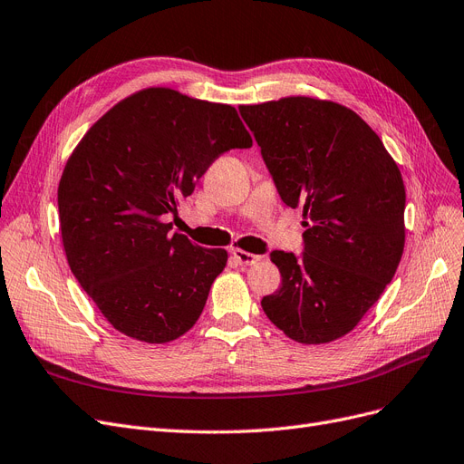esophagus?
Returning a JSON list of instances; mask_svg holds the SVG:
<instances>
[{
	"label": "esophagus",
	"instance_id": "obj_1",
	"mask_svg": "<svg viewBox=\"0 0 464 464\" xmlns=\"http://www.w3.org/2000/svg\"><path fill=\"white\" fill-rule=\"evenodd\" d=\"M233 260L238 264V266H254L258 264L262 260V256H256V254H250L246 250H233Z\"/></svg>",
	"mask_w": 464,
	"mask_h": 464
}]
</instances>
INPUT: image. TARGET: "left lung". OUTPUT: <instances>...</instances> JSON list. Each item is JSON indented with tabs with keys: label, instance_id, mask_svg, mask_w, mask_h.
I'll return each mask as SVG.
<instances>
[{
	"label": "left lung",
	"instance_id": "obj_1",
	"mask_svg": "<svg viewBox=\"0 0 464 464\" xmlns=\"http://www.w3.org/2000/svg\"><path fill=\"white\" fill-rule=\"evenodd\" d=\"M290 208L304 210V252L273 250L281 288L269 321L300 344L348 334L381 298L405 245V187L381 137L331 101L285 97L238 107Z\"/></svg>",
	"mask_w": 464,
	"mask_h": 464
}]
</instances>
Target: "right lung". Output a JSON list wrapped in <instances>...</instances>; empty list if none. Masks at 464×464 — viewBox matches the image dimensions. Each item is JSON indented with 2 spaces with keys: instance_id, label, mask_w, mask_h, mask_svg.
<instances>
[{
  "instance_id": "obj_1",
  "label": "right lung",
  "mask_w": 464,
  "mask_h": 464,
  "mask_svg": "<svg viewBox=\"0 0 464 464\" xmlns=\"http://www.w3.org/2000/svg\"><path fill=\"white\" fill-rule=\"evenodd\" d=\"M248 147L233 107L168 88L126 97L83 135L59 183L63 246L116 331L164 344L197 323L227 252L166 219L219 154Z\"/></svg>"
}]
</instances>
